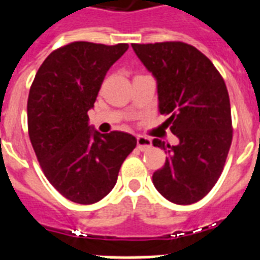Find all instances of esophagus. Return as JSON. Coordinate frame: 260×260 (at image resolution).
<instances>
[{
  "label": "esophagus",
  "mask_w": 260,
  "mask_h": 260,
  "mask_svg": "<svg viewBox=\"0 0 260 260\" xmlns=\"http://www.w3.org/2000/svg\"><path fill=\"white\" fill-rule=\"evenodd\" d=\"M138 148L140 151H147L150 150L151 147H152V142H151V139L146 138V136H138Z\"/></svg>",
  "instance_id": "obj_1"
}]
</instances>
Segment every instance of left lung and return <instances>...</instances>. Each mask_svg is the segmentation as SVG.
<instances>
[{"label": "left lung", "mask_w": 260, "mask_h": 260, "mask_svg": "<svg viewBox=\"0 0 260 260\" xmlns=\"http://www.w3.org/2000/svg\"><path fill=\"white\" fill-rule=\"evenodd\" d=\"M135 54L156 79L159 112L178 139L177 146L154 139L167 154L152 182L178 205L200 201L221 175L232 143L231 104L225 82L213 63L182 42L132 44Z\"/></svg>", "instance_id": "8db88e82"}]
</instances>
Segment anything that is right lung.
<instances>
[{
    "instance_id": "1",
    "label": "right lung",
    "mask_w": 260,
    "mask_h": 260,
    "mask_svg": "<svg viewBox=\"0 0 260 260\" xmlns=\"http://www.w3.org/2000/svg\"><path fill=\"white\" fill-rule=\"evenodd\" d=\"M128 44L70 43L51 52L28 95V132L44 175L63 197L89 205L110 193L136 138L89 124L106 73Z\"/></svg>"
}]
</instances>
